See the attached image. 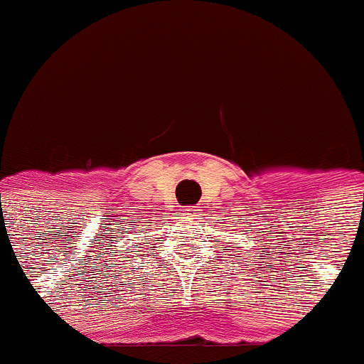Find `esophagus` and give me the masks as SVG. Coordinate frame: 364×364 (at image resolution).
<instances>
[{
	"mask_svg": "<svg viewBox=\"0 0 364 364\" xmlns=\"http://www.w3.org/2000/svg\"><path fill=\"white\" fill-rule=\"evenodd\" d=\"M180 211H182V215H184L186 218L198 217V210L195 208V205H188V208H184V210H180Z\"/></svg>",
	"mask_w": 364,
	"mask_h": 364,
	"instance_id": "34e87169",
	"label": "esophagus"
}]
</instances>
